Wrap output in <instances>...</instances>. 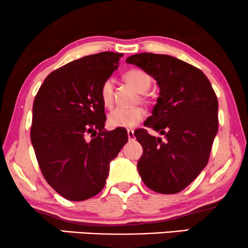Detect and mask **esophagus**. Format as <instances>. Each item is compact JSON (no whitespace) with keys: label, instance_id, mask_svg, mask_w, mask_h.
Returning a JSON list of instances; mask_svg holds the SVG:
<instances>
[{"label":"esophagus","instance_id":"obj_1","mask_svg":"<svg viewBox=\"0 0 248 248\" xmlns=\"http://www.w3.org/2000/svg\"><path fill=\"white\" fill-rule=\"evenodd\" d=\"M127 137H129L130 141H131V140L134 139V132L132 130H127Z\"/></svg>","mask_w":248,"mask_h":248}]
</instances>
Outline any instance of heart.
<instances>
[{"mask_svg":"<svg viewBox=\"0 0 248 248\" xmlns=\"http://www.w3.org/2000/svg\"><path fill=\"white\" fill-rule=\"evenodd\" d=\"M127 81L141 93L148 91L152 85V78L147 72L140 69H133L125 75ZM100 96L102 103L107 108H110L114 103V79L107 78L100 88ZM146 111L140 107L136 108H115L109 112L108 124L111 127H122V129H131L136 126L145 118Z\"/></svg>","mask_w":248,"mask_h":248,"instance_id":"1","label":"heart"}]
</instances>
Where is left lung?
Returning <instances> with one entry per match:
<instances>
[{
  "mask_svg": "<svg viewBox=\"0 0 248 248\" xmlns=\"http://www.w3.org/2000/svg\"><path fill=\"white\" fill-rule=\"evenodd\" d=\"M126 62L152 76L160 95L145 126L134 136L142 146L138 171L153 191L173 194L191 184L204 169L218 130V102L208 78L191 64L169 55L136 54Z\"/></svg>",
  "mask_w": 248,
  "mask_h": 248,
  "instance_id": "1",
  "label": "left lung"
}]
</instances>
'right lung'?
I'll list each match as a JSON object with an SVG mask.
<instances>
[{
  "instance_id": "obj_1",
  "label": "right lung",
  "mask_w": 248,
  "mask_h": 248,
  "mask_svg": "<svg viewBox=\"0 0 248 248\" xmlns=\"http://www.w3.org/2000/svg\"><path fill=\"white\" fill-rule=\"evenodd\" d=\"M123 54L103 51L72 61L45 79L33 103L31 141L42 175L57 193L82 201L105 187L109 164L127 132L105 129L103 81ZM87 134L93 138L86 140Z\"/></svg>"
}]
</instances>
